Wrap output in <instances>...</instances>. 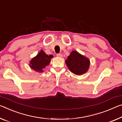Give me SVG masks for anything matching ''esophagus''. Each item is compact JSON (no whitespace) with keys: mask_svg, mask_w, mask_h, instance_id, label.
<instances>
[{"mask_svg":"<svg viewBox=\"0 0 122 122\" xmlns=\"http://www.w3.org/2000/svg\"><path fill=\"white\" fill-rule=\"evenodd\" d=\"M56 56H57V57H62V54H57Z\"/></svg>","mask_w":122,"mask_h":122,"instance_id":"obj_1","label":"esophagus"}]
</instances>
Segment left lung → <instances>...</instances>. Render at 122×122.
Listing matches in <instances>:
<instances>
[{
    "mask_svg": "<svg viewBox=\"0 0 122 122\" xmlns=\"http://www.w3.org/2000/svg\"><path fill=\"white\" fill-rule=\"evenodd\" d=\"M65 62L71 71L76 75H81L88 71L90 60L78 53L71 51Z\"/></svg>",
    "mask_w": 122,
    "mask_h": 122,
    "instance_id": "8db88e82",
    "label": "left lung"
}]
</instances>
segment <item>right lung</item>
<instances>
[{
	"mask_svg": "<svg viewBox=\"0 0 122 122\" xmlns=\"http://www.w3.org/2000/svg\"><path fill=\"white\" fill-rule=\"evenodd\" d=\"M52 57H53V55H48L42 50L36 57L31 60L30 63V66L34 70L42 72L46 66L49 64Z\"/></svg>",
	"mask_w": 122,
	"mask_h": 122,
	"instance_id": "right-lung-1",
	"label": "right lung"
}]
</instances>
